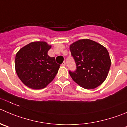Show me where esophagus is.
<instances>
[{"label": "esophagus", "mask_w": 127, "mask_h": 127, "mask_svg": "<svg viewBox=\"0 0 127 127\" xmlns=\"http://www.w3.org/2000/svg\"><path fill=\"white\" fill-rule=\"evenodd\" d=\"M61 65L63 66V67H65V66L66 65V62H65V61L63 62V63H62V64Z\"/></svg>", "instance_id": "1"}]
</instances>
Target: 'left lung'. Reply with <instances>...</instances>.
I'll return each mask as SVG.
<instances>
[{"mask_svg":"<svg viewBox=\"0 0 127 127\" xmlns=\"http://www.w3.org/2000/svg\"><path fill=\"white\" fill-rule=\"evenodd\" d=\"M70 50L76 63L75 72L69 71L70 75L78 85L92 89L105 80L111 65L108 50L100 43L89 39L75 42Z\"/></svg>","mask_w":127,"mask_h":127,"instance_id":"left-lung-1","label":"left lung"}]
</instances>
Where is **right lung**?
<instances>
[{"mask_svg": "<svg viewBox=\"0 0 127 127\" xmlns=\"http://www.w3.org/2000/svg\"><path fill=\"white\" fill-rule=\"evenodd\" d=\"M51 45L45 42H33L17 53L15 71L24 85L32 89H43L55 78L60 68L55 57L47 54Z\"/></svg>", "mask_w": 127, "mask_h": 127, "instance_id": "right-lung-1", "label": "right lung"}]
</instances>
